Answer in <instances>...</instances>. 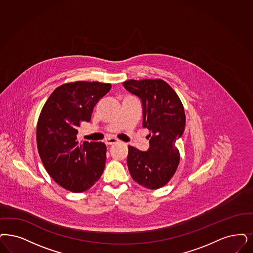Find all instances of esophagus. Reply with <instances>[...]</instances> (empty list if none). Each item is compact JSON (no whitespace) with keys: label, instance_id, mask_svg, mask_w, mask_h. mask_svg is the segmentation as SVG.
Returning <instances> with one entry per match:
<instances>
[{"label":"esophagus","instance_id":"34e87169","mask_svg":"<svg viewBox=\"0 0 253 253\" xmlns=\"http://www.w3.org/2000/svg\"><path fill=\"white\" fill-rule=\"evenodd\" d=\"M118 141H119V140H117L116 138H108L107 140H105L107 145H112V144H114V143H116Z\"/></svg>","mask_w":253,"mask_h":253}]
</instances>
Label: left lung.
<instances>
[{
    "label": "left lung",
    "instance_id": "8db88e82",
    "mask_svg": "<svg viewBox=\"0 0 253 253\" xmlns=\"http://www.w3.org/2000/svg\"><path fill=\"white\" fill-rule=\"evenodd\" d=\"M123 85L140 98L142 126L150 131L147 151L128 146V170L139 185L157 189L168 183L179 164L175 143L185 130L184 107L177 94L162 80H129Z\"/></svg>",
    "mask_w": 253,
    "mask_h": 253
}]
</instances>
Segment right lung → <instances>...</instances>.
Listing matches in <instances>:
<instances>
[{"label": "right lung", "instance_id": "obj_1", "mask_svg": "<svg viewBox=\"0 0 253 253\" xmlns=\"http://www.w3.org/2000/svg\"><path fill=\"white\" fill-rule=\"evenodd\" d=\"M112 85L76 82L61 85L44 105L37 127L40 159L47 173L61 187L84 192L103 173L106 145L77 140L82 123L90 122L94 106Z\"/></svg>", "mask_w": 253, "mask_h": 253}]
</instances>
